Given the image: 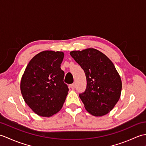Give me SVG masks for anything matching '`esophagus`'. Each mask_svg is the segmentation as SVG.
Returning <instances> with one entry per match:
<instances>
[{"label": "esophagus", "instance_id": "obj_1", "mask_svg": "<svg viewBox=\"0 0 146 146\" xmlns=\"http://www.w3.org/2000/svg\"><path fill=\"white\" fill-rule=\"evenodd\" d=\"M70 86V88L72 89V90L75 89V83H73V84H71Z\"/></svg>", "mask_w": 146, "mask_h": 146}]
</instances>
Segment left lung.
Listing matches in <instances>:
<instances>
[{
    "mask_svg": "<svg viewBox=\"0 0 146 146\" xmlns=\"http://www.w3.org/2000/svg\"><path fill=\"white\" fill-rule=\"evenodd\" d=\"M70 54L86 75V90L80 94L85 109L95 117L107 114L119 100L122 91V80L113 63L94 48L72 51Z\"/></svg>",
    "mask_w": 146,
    "mask_h": 146,
    "instance_id": "1",
    "label": "left lung"
}]
</instances>
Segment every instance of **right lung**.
<instances>
[{
    "label": "right lung",
    "mask_w": 146,
    "mask_h": 146,
    "mask_svg": "<svg viewBox=\"0 0 146 146\" xmlns=\"http://www.w3.org/2000/svg\"><path fill=\"white\" fill-rule=\"evenodd\" d=\"M62 51H43L27 64L21 81V92L27 105L41 117L58 113L66 100L69 89L63 82L61 64Z\"/></svg>",
    "instance_id": "right-lung-1"
}]
</instances>
